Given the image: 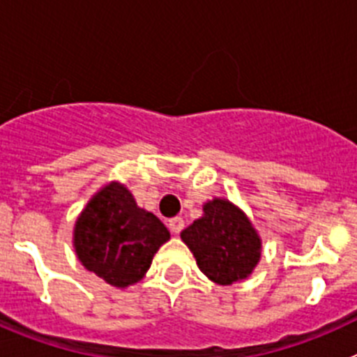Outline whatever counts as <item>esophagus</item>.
<instances>
[{
    "instance_id": "esophagus-1",
    "label": "esophagus",
    "mask_w": 357,
    "mask_h": 357,
    "mask_svg": "<svg viewBox=\"0 0 357 357\" xmlns=\"http://www.w3.org/2000/svg\"><path fill=\"white\" fill-rule=\"evenodd\" d=\"M168 227H169V230H172L173 234H181L182 230H184V220H182L181 216L172 218V220L168 222Z\"/></svg>"
}]
</instances>
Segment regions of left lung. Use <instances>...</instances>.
I'll return each instance as SVG.
<instances>
[{
    "instance_id": "8db88e82",
    "label": "left lung",
    "mask_w": 357,
    "mask_h": 357,
    "mask_svg": "<svg viewBox=\"0 0 357 357\" xmlns=\"http://www.w3.org/2000/svg\"><path fill=\"white\" fill-rule=\"evenodd\" d=\"M198 268L222 286L247 279L259 261L261 241L248 218L227 200L207 202L204 216L181 234Z\"/></svg>"
}]
</instances>
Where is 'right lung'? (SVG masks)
<instances>
[{
	"instance_id": "obj_1",
	"label": "right lung",
	"mask_w": 357,
	"mask_h": 357,
	"mask_svg": "<svg viewBox=\"0 0 357 357\" xmlns=\"http://www.w3.org/2000/svg\"><path fill=\"white\" fill-rule=\"evenodd\" d=\"M168 229L155 214L139 209L121 184L105 188L82 211L75 227V248L87 270L125 288L143 279Z\"/></svg>"
}]
</instances>
